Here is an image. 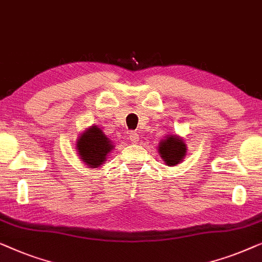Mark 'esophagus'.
Listing matches in <instances>:
<instances>
[{"label": "esophagus", "mask_w": 262, "mask_h": 262, "mask_svg": "<svg viewBox=\"0 0 262 262\" xmlns=\"http://www.w3.org/2000/svg\"><path fill=\"white\" fill-rule=\"evenodd\" d=\"M129 140L132 142H134V143H136L140 140V138H139V133H136V132H132V133H129Z\"/></svg>", "instance_id": "1"}]
</instances>
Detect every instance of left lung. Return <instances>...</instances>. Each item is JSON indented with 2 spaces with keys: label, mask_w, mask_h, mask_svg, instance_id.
<instances>
[{
  "label": "left lung",
  "mask_w": 262,
  "mask_h": 262,
  "mask_svg": "<svg viewBox=\"0 0 262 262\" xmlns=\"http://www.w3.org/2000/svg\"><path fill=\"white\" fill-rule=\"evenodd\" d=\"M158 152L167 166H174L186 156V145L177 135H167L158 146Z\"/></svg>",
  "instance_id": "8db88e82"
}]
</instances>
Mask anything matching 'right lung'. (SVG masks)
Instances as JSON below:
<instances>
[{"instance_id":"right-lung-1","label":"right lung","mask_w":262,"mask_h":262,"mask_svg":"<svg viewBox=\"0 0 262 262\" xmlns=\"http://www.w3.org/2000/svg\"><path fill=\"white\" fill-rule=\"evenodd\" d=\"M77 152L84 164L90 168H97L104 163L106 156L115 146L109 138H106L101 128L91 126L79 135L76 143Z\"/></svg>"}]
</instances>
